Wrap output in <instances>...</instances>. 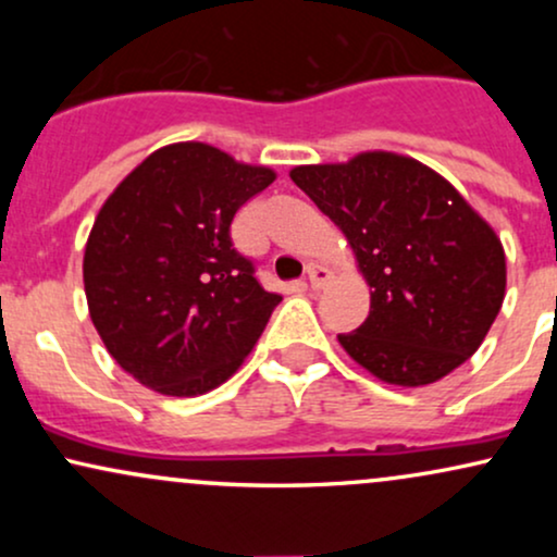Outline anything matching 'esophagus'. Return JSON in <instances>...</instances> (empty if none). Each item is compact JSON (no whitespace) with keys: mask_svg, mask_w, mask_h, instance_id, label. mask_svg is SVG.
<instances>
[{"mask_svg":"<svg viewBox=\"0 0 557 557\" xmlns=\"http://www.w3.org/2000/svg\"><path fill=\"white\" fill-rule=\"evenodd\" d=\"M330 280H332V272L327 270V267H322V264H311L309 267V285L314 287V290L327 285Z\"/></svg>","mask_w":557,"mask_h":557,"instance_id":"34e87169","label":"esophagus"}]
</instances>
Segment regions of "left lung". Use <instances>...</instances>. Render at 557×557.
<instances>
[{"label": "left lung", "mask_w": 557, "mask_h": 557, "mask_svg": "<svg viewBox=\"0 0 557 557\" xmlns=\"http://www.w3.org/2000/svg\"><path fill=\"white\" fill-rule=\"evenodd\" d=\"M290 177L343 230L372 287L367 322L337 335L350 359L387 385L421 387L476 354L505 298V251L443 175L363 151Z\"/></svg>", "instance_id": "left-lung-1"}]
</instances>
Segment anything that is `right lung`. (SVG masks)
<instances>
[{"label":"right lung","mask_w":557,"mask_h":557,"mask_svg":"<svg viewBox=\"0 0 557 557\" xmlns=\"http://www.w3.org/2000/svg\"><path fill=\"white\" fill-rule=\"evenodd\" d=\"M272 181L270 168L183 140L146 157L99 209L83 253L88 314L140 385L194 398L251 354L283 298L259 285L230 225Z\"/></svg>","instance_id":"add662e5"}]
</instances>
